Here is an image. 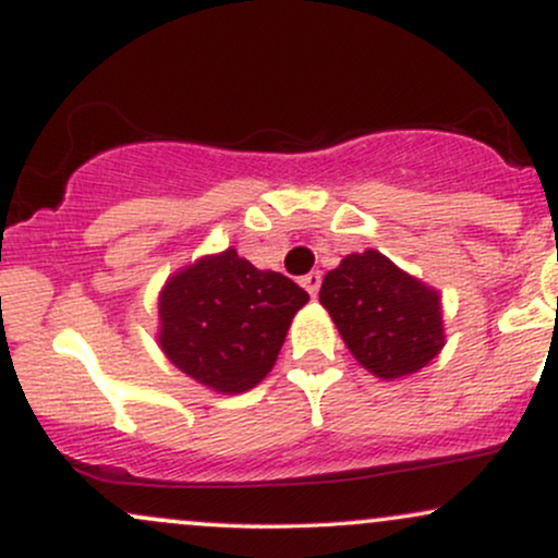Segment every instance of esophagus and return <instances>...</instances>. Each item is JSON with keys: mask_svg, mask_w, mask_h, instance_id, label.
<instances>
[{"mask_svg": "<svg viewBox=\"0 0 558 558\" xmlns=\"http://www.w3.org/2000/svg\"><path fill=\"white\" fill-rule=\"evenodd\" d=\"M319 283H323V275H319V270L310 272V275H304V278H301V286L306 288V293H310L312 299L317 296V291H319Z\"/></svg>", "mask_w": 558, "mask_h": 558, "instance_id": "34e87169", "label": "esophagus"}]
</instances>
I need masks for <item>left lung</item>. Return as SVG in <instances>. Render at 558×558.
<instances>
[{"label": "left lung", "mask_w": 558, "mask_h": 558, "mask_svg": "<svg viewBox=\"0 0 558 558\" xmlns=\"http://www.w3.org/2000/svg\"><path fill=\"white\" fill-rule=\"evenodd\" d=\"M319 304L354 360L383 380L417 373L444 349L438 291L375 248L349 254L325 275Z\"/></svg>", "instance_id": "left-lung-1"}]
</instances>
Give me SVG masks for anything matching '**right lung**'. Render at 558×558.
Instances as JSON below:
<instances>
[{
  "instance_id": "1",
  "label": "right lung",
  "mask_w": 558,
  "mask_h": 558,
  "mask_svg": "<svg viewBox=\"0 0 558 558\" xmlns=\"http://www.w3.org/2000/svg\"><path fill=\"white\" fill-rule=\"evenodd\" d=\"M310 293L228 248L178 270L159 293V345L181 373L217 393L265 380Z\"/></svg>"
}]
</instances>
